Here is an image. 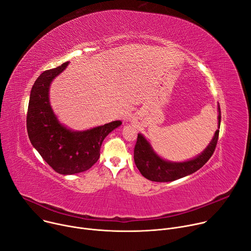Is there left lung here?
<instances>
[{
	"label": "left lung",
	"mask_w": 251,
	"mask_h": 251,
	"mask_svg": "<svg viewBox=\"0 0 251 251\" xmlns=\"http://www.w3.org/2000/svg\"><path fill=\"white\" fill-rule=\"evenodd\" d=\"M217 107L219 128L221 121L219 104ZM218 134L219 130H216L210 143L197 156L186 161L173 162L159 156L152 148L150 142L141 133H139L134 149V161L136 167L139 169L140 173L145 178L155 182H170L190 175L200 169L209 160L215 150Z\"/></svg>",
	"instance_id": "obj_1"
}]
</instances>
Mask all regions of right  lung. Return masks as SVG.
<instances>
[{"label":"right lung","mask_w":251,"mask_h":251,"mask_svg":"<svg viewBox=\"0 0 251 251\" xmlns=\"http://www.w3.org/2000/svg\"><path fill=\"white\" fill-rule=\"evenodd\" d=\"M69 65L43 72L35 81L27 114V130L33 147L56 172L72 175L88 170L99 159L106 136L119 127V120L75 131L62 124L50 104L49 92L53 80Z\"/></svg>","instance_id":"add662e5"}]
</instances>
